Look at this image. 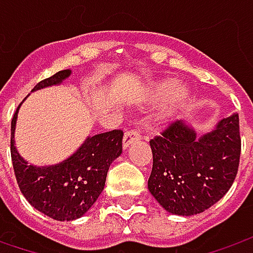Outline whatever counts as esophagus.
<instances>
[{
    "instance_id": "34e87169",
    "label": "esophagus",
    "mask_w": 253,
    "mask_h": 253,
    "mask_svg": "<svg viewBox=\"0 0 253 253\" xmlns=\"http://www.w3.org/2000/svg\"><path fill=\"white\" fill-rule=\"evenodd\" d=\"M139 138H141V135H139V132L138 131L131 129V131L125 132L124 139H122V146H124V149H128L133 142L139 141Z\"/></svg>"
}]
</instances>
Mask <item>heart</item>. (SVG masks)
<instances>
[{
  "label": "heart",
  "mask_w": 253,
  "mask_h": 253,
  "mask_svg": "<svg viewBox=\"0 0 253 253\" xmlns=\"http://www.w3.org/2000/svg\"><path fill=\"white\" fill-rule=\"evenodd\" d=\"M149 97L153 101L169 97L163 108L156 114V121L159 124H166L171 121L176 114H179L189 104L191 100V88L187 84L177 83L174 79H163L152 84Z\"/></svg>",
  "instance_id": "1"
}]
</instances>
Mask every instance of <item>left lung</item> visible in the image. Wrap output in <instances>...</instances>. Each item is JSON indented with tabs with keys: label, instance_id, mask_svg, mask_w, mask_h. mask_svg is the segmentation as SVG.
<instances>
[{
	"label": "left lung",
	"instance_id": "obj_1",
	"mask_svg": "<svg viewBox=\"0 0 253 253\" xmlns=\"http://www.w3.org/2000/svg\"><path fill=\"white\" fill-rule=\"evenodd\" d=\"M153 168L148 189L170 214H200L231 189L241 155L238 114L197 136L187 121L171 124L151 141Z\"/></svg>",
	"mask_w": 253,
	"mask_h": 253
}]
</instances>
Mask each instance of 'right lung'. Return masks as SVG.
<instances>
[{
    "label": "right lung",
    "mask_w": 253,
    "mask_h": 253,
    "mask_svg": "<svg viewBox=\"0 0 253 253\" xmlns=\"http://www.w3.org/2000/svg\"><path fill=\"white\" fill-rule=\"evenodd\" d=\"M70 76V69L60 70L36 84L32 91L60 85ZM21 105L11 121V158L21 193L34 209L56 221L83 217L102 193L111 163L122 153L124 133L114 129L87 136L79 149L64 161L46 166L31 165L15 146Z\"/></svg>",
    "instance_id": "obj_1"
}]
</instances>
